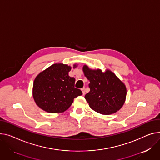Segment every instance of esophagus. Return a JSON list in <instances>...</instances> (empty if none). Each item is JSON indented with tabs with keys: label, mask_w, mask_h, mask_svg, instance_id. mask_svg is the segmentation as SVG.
Here are the masks:
<instances>
[{
	"label": "esophagus",
	"mask_w": 160,
	"mask_h": 160,
	"mask_svg": "<svg viewBox=\"0 0 160 160\" xmlns=\"http://www.w3.org/2000/svg\"><path fill=\"white\" fill-rule=\"evenodd\" d=\"M82 93H83V95H85V94H86V92H85V88H83L82 89Z\"/></svg>",
	"instance_id": "1"
}]
</instances>
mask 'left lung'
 <instances>
[{
  "label": "left lung",
  "instance_id": "1",
  "mask_svg": "<svg viewBox=\"0 0 160 160\" xmlns=\"http://www.w3.org/2000/svg\"><path fill=\"white\" fill-rule=\"evenodd\" d=\"M84 75L89 80L90 91L85 96L89 107L100 114L109 115L119 111L127 94L124 83L109 69H92L83 66Z\"/></svg>",
  "mask_w": 160,
  "mask_h": 160
}]
</instances>
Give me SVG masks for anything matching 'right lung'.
I'll return each mask as SVG.
<instances>
[{
	"mask_svg": "<svg viewBox=\"0 0 160 160\" xmlns=\"http://www.w3.org/2000/svg\"><path fill=\"white\" fill-rule=\"evenodd\" d=\"M77 64H74L73 68ZM71 67L62 63H54L40 72L35 78L33 97L36 104L49 113L63 112L74 98L82 94L74 88L75 79L69 76Z\"/></svg>",
	"mask_w": 160,
	"mask_h": 160,
	"instance_id": "obj_1",
	"label": "right lung"
}]
</instances>
